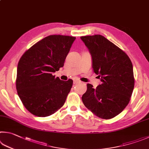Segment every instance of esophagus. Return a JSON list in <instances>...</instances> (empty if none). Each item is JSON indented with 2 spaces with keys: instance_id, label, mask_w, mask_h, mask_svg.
Instances as JSON below:
<instances>
[{
  "instance_id": "esophagus-1",
  "label": "esophagus",
  "mask_w": 149,
  "mask_h": 149,
  "mask_svg": "<svg viewBox=\"0 0 149 149\" xmlns=\"http://www.w3.org/2000/svg\"><path fill=\"white\" fill-rule=\"evenodd\" d=\"M73 81H74V84H77V83H81L80 81L77 78H74V79H73Z\"/></svg>"
}]
</instances>
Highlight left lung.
I'll return each instance as SVG.
<instances>
[{"label":"left lung","instance_id":"1","mask_svg":"<svg viewBox=\"0 0 149 149\" xmlns=\"http://www.w3.org/2000/svg\"><path fill=\"white\" fill-rule=\"evenodd\" d=\"M92 57L93 72L102 82L87 84L82 96L85 106L98 117L109 119L128 104L134 87L133 66L128 56L101 35L81 37Z\"/></svg>","mask_w":149,"mask_h":149}]
</instances>
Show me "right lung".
<instances>
[{
    "instance_id": "obj_1",
    "label": "right lung",
    "mask_w": 149,
    "mask_h": 149,
    "mask_svg": "<svg viewBox=\"0 0 149 149\" xmlns=\"http://www.w3.org/2000/svg\"><path fill=\"white\" fill-rule=\"evenodd\" d=\"M75 37L51 35L44 38L21 56L17 68L16 88L29 111L45 117L63 106L73 81H62L53 73L64 66Z\"/></svg>"
}]
</instances>
